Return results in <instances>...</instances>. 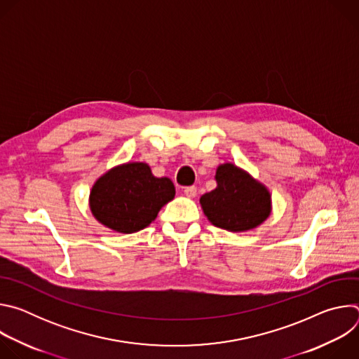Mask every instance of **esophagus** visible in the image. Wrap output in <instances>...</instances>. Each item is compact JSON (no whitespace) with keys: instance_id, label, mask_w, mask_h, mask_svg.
I'll use <instances>...</instances> for the list:
<instances>
[{"instance_id":"1","label":"esophagus","mask_w":359,"mask_h":359,"mask_svg":"<svg viewBox=\"0 0 359 359\" xmlns=\"http://www.w3.org/2000/svg\"><path fill=\"white\" fill-rule=\"evenodd\" d=\"M183 193H184V196H187L189 198H193V197H196V194H197V189H196L194 186H189V187H184Z\"/></svg>"}]
</instances>
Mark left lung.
<instances>
[{
    "mask_svg": "<svg viewBox=\"0 0 359 359\" xmlns=\"http://www.w3.org/2000/svg\"><path fill=\"white\" fill-rule=\"evenodd\" d=\"M215 190L200 197V206L209 222L229 231H248L271 215V193L248 172L223 163L215 176Z\"/></svg>",
    "mask_w": 359,
    "mask_h": 359,
    "instance_id": "obj_1",
    "label": "left lung"
}]
</instances>
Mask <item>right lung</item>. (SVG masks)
<instances>
[{"label":"right lung","mask_w":359,"mask_h":359,"mask_svg":"<svg viewBox=\"0 0 359 359\" xmlns=\"http://www.w3.org/2000/svg\"><path fill=\"white\" fill-rule=\"evenodd\" d=\"M175 194L169 177L153 176L147 163L128 162L112 168L93 183L89 208L100 224L130 234L147 227Z\"/></svg>","instance_id":"add662e5"}]
</instances>
